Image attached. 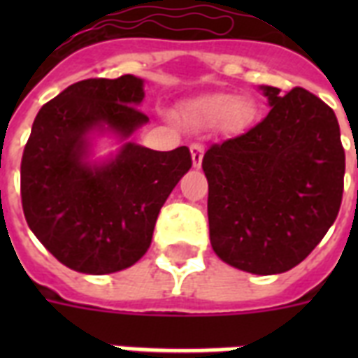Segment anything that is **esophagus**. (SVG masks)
I'll list each match as a JSON object with an SVG mask.
<instances>
[{
  "label": "esophagus",
  "mask_w": 358,
  "mask_h": 358,
  "mask_svg": "<svg viewBox=\"0 0 358 358\" xmlns=\"http://www.w3.org/2000/svg\"><path fill=\"white\" fill-rule=\"evenodd\" d=\"M191 150V157H193V167H201L202 165V156H204V146L201 145V143H193V145L189 146Z\"/></svg>",
  "instance_id": "1"
}]
</instances>
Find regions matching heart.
I'll return each instance as SVG.
<instances>
[{
    "label": "heart",
    "instance_id": "1",
    "mask_svg": "<svg viewBox=\"0 0 358 358\" xmlns=\"http://www.w3.org/2000/svg\"><path fill=\"white\" fill-rule=\"evenodd\" d=\"M191 113L204 122H227L230 128L247 126L255 117V108L247 98H238L230 92H217L196 100L191 106Z\"/></svg>",
    "mask_w": 358,
    "mask_h": 358
}]
</instances>
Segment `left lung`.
<instances>
[{
    "label": "left lung",
    "instance_id": "obj_1",
    "mask_svg": "<svg viewBox=\"0 0 358 358\" xmlns=\"http://www.w3.org/2000/svg\"><path fill=\"white\" fill-rule=\"evenodd\" d=\"M269 113L202 157L215 255L255 275H275L310 255L338 215L345 152L336 115L295 87H260Z\"/></svg>",
    "mask_w": 358,
    "mask_h": 358
}]
</instances>
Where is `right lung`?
I'll list each match as a JSON object with an SVG mask.
<instances>
[{
    "label": "right lung",
    "instance_id": "obj_1",
    "mask_svg": "<svg viewBox=\"0 0 358 358\" xmlns=\"http://www.w3.org/2000/svg\"><path fill=\"white\" fill-rule=\"evenodd\" d=\"M143 80L91 78L66 87L36 115L20 167L25 221L70 269L106 275L134 266L150 247L157 213L191 169V152L126 143L115 159L89 163V134L122 139L148 122L137 106Z\"/></svg>",
    "mask_w": 358,
    "mask_h": 358
}]
</instances>
